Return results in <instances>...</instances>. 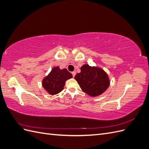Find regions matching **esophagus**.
I'll use <instances>...</instances> for the list:
<instances>
[{"label": "esophagus", "mask_w": 149, "mask_h": 149, "mask_svg": "<svg viewBox=\"0 0 149 149\" xmlns=\"http://www.w3.org/2000/svg\"><path fill=\"white\" fill-rule=\"evenodd\" d=\"M72 74H73V77H74L75 75H76V72H75V71H73V72H72Z\"/></svg>", "instance_id": "1"}]
</instances>
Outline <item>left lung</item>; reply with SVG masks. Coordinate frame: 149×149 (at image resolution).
<instances>
[{"label": "left lung", "mask_w": 149, "mask_h": 149, "mask_svg": "<svg viewBox=\"0 0 149 149\" xmlns=\"http://www.w3.org/2000/svg\"><path fill=\"white\" fill-rule=\"evenodd\" d=\"M81 89L91 97H96L104 93L110 85L106 72L100 67L85 64L81 67V72L74 76Z\"/></svg>", "instance_id": "1"}]
</instances>
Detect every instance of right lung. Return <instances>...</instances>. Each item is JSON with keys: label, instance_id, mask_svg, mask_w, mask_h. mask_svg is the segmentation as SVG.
Instances as JSON below:
<instances>
[{"label": "right lung", "instance_id": "add662e5", "mask_svg": "<svg viewBox=\"0 0 149 149\" xmlns=\"http://www.w3.org/2000/svg\"><path fill=\"white\" fill-rule=\"evenodd\" d=\"M73 78V75L66 68L59 66L53 68L49 73L42 80V86L50 95H55L64 89L66 81Z\"/></svg>", "mask_w": 149, "mask_h": 149}]
</instances>
